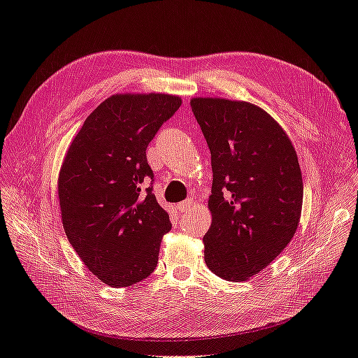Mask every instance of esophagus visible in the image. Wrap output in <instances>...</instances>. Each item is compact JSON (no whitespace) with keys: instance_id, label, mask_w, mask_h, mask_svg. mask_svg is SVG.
<instances>
[{"instance_id":"34e87169","label":"esophagus","mask_w":358,"mask_h":358,"mask_svg":"<svg viewBox=\"0 0 358 358\" xmlns=\"http://www.w3.org/2000/svg\"><path fill=\"white\" fill-rule=\"evenodd\" d=\"M191 206H192V200L189 199V200H187V201H182V203H179L176 208H178V210L180 212V213H185V212H188L189 209H191Z\"/></svg>"}]
</instances>
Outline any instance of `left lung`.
I'll list each match as a JSON object with an SVG mask.
<instances>
[{"mask_svg":"<svg viewBox=\"0 0 358 358\" xmlns=\"http://www.w3.org/2000/svg\"><path fill=\"white\" fill-rule=\"evenodd\" d=\"M212 155V224L204 262L225 280L242 282L267 267L296 234L303 180L285 129L248 101L191 99Z\"/></svg>","mask_w":358,"mask_h":358,"instance_id":"8db88e82","label":"left lung"}]
</instances>
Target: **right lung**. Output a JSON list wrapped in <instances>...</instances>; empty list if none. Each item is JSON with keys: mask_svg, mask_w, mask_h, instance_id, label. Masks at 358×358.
<instances>
[{"mask_svg": "<svg viewBox=\"0 0 358 358\" xmlns=\"http://www.w3.org/2000/svg\"><path fill=\"white\" fill-rule=\"evenodd\" d=\"M182 104L179 95L115 94L85 119L62 161L64 231L101 282L121 288L154 272L169 213L158 204L146 148Z\"/></svg>", "mask_w": 358, "mask_h": 358, "instance_id": "right-lung-1", "label": "right lung"}]
</instances>
